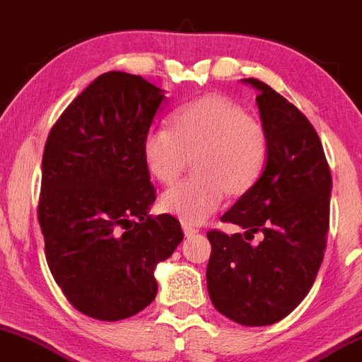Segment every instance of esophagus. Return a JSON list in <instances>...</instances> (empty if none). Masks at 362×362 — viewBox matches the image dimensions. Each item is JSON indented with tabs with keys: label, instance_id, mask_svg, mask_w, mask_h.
<instances>
[{
	"label": "esophagus",
	"instance_id": "1",
	"mask_svg": "<svg viewBox=\"0 0 362 362\" xmlns=\"http://www.w3.org/2000/svg\"><path fill=\"white\" fill-rule=\"evenodd\" d=\"M182 233H185V236H193V235H195V233H198V229L193 228V226H189V224L182 223Z\"/></svg>",
	"mask_w": 362,
	"mask_h": 362
}]
</instances>
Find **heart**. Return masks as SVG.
<instances>
[{
    "instance_id": "1",
    "label": "heart",
    "mask_w": 362,
    "mask_h": 362,
    "mask_svg": "<svg viewBox=\"0 0 362 362\" xmlns=\"http://www.w3.org/2000/svg\"><path fill=\"white\" fill-rule=\"evenodd\" d=\"M269 139L262 124L240 103L207 95L182 105L169 129L153 127L143 138L146 170L162 185H173L193 158L195 177L162 195L160 207L186 224H202L223 204L257 182L267 160Z\"/></svg>"
}]
</instances>
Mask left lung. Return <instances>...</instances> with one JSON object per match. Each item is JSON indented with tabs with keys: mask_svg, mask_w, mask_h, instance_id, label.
<instances>
[{
	"mask_svg": "<svg viewBox=\"0 0 362 362\" xmlns=\"http://www.w3.org/2000/svg\"><path fill=\"white\" fill-rule=\"evenodd\" d=\"M257 107L269 139L262 174L221 217L242 233H207V290L214 307L243 326L281 321L313 286L329 228L332 173L313 124L262 81ZM255 234L259 244H250Z\"/></svg>",
	"mask_w": 362,
	"mask_h": 362,
	"instance_id": "8db88e82",
	"label": "left lung"
}]
</instances>
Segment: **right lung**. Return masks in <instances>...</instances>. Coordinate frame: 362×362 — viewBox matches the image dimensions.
<instances>
[{
  "label": "right lung",
  "mask_w": 362,
  "mask_h": 362,
  "mask_svg": "<svg viewBox=\"0 0 362 362\" xmlns=\"http://www.w3.org/2000/svg\"><path fill=\"white\" fill-rule=\"evenodd\" d=\"M165 100L141 76L102 74L46 139L37 205L46 260L93 320H126L151 304L155 267L182 242L176 217L148 214L155 188L141 145Z\"/></svg>",
  "instance_id": "obj_1"
}]
</instances>
